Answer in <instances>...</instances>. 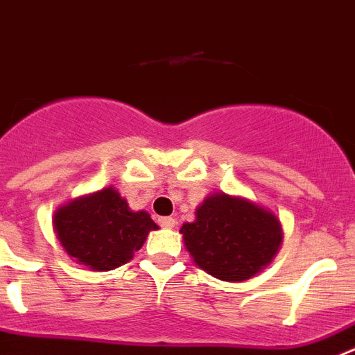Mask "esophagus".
<instances>
[{
	"mask_svg": "<svg viewBox=\"0 0 355 355\" xmlns=\"http://www.w3.org/2000/svg\"><path fill=\"white\" fill-rule=\"evenodd\" d=\"M159 225L162 227V229H173L175 218H171V216H166V218H159Z\"/></svg>",
	"mask_w": 355,
	"mask_h": 355,
	"instance_id": "1",
	"label": "esophagus"
}]
</instances>
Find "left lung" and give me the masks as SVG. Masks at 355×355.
Listing matches in <instances>:
<instances>
[{
    "label": "left lung",
    "mask_w": 355,
    "mask_h": 355,
    "mask_svg": "<svg viewBox=\"0 0 355 355\" xmlns=\"http://www.w3.org/2000/svg\"><path fill=\"white\" fill-rule=\"evenodd\" d=\"M184 245L196 266L225 282H241L271 263L282 245L273 212L239 196L214 193L184 223Z\"/></svg>",
    "instance_id": "8db88e82"
}]
</instances>
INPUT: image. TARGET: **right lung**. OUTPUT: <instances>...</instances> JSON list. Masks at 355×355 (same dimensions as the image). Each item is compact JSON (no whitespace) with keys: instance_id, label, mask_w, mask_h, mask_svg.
I'll list each match as a JSON object with an SVG mask.
<instances>
[{"instance_id":"right-lung-1","label":"right lung","mask_w":355,"mask_h":355,"mask_svg":"<svg viewBox=\"0 0 355 355\" xmlns=\"http://www.w3.org/2000/svg\"><path fill=\"white\" fill-rule=\"evenodd\" d=\"M53 227L67 255L94 271L126 264L150 230L159 229L146 211H130L114 187L64 203L55 212Z\"/></svg>"}]
</instances>
